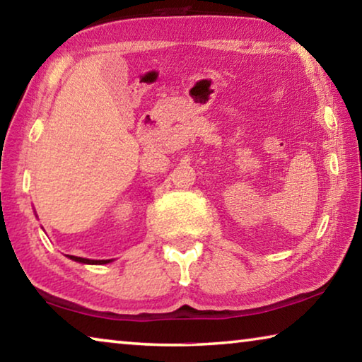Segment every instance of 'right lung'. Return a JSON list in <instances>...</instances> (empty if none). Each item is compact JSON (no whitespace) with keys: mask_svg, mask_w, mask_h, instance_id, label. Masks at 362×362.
I'll list each match as a JSON object with an SVG mask.
<instances>
[{"mask_svg":"<svg viewBox=\"0 0 362 362\" xmlns=\"http://www.w3.org/2000/svg\"><path fill=\"white\" fill-rule=\"evenodd\" d=\"M69 259L79 263H88V265H105V263L112 262V260H89V259H83V257H75V255H70Z\"/></svg>","mask_w":362,"mask_h":362,"instance_id":"right-lung-1","label":"right lung"}]
</instances>
